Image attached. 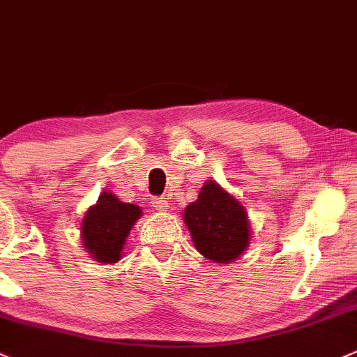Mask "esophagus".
Here are the masks:
<instances>
[{"mask_svg":"<svg viewBox=\"0 0 357 357\" xmlns=\"http://www.w3.org/2000/svg\"><path fill=\"white\" fill-rule=\"evenodd\" d=\"M152 205H154V208L159 211H167V208H169V203H167V199L164 197H158L152 199Z\"/></svg>","mask_w":357,"mask_h":357,"instance_id":"esophagus-1","label":"esophagus"}]
</instances>
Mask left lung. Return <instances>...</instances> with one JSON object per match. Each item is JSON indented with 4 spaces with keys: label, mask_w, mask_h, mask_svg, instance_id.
<instances>
[{
    "label": "left lung",
    "mask_w": 357,
    "mask_h": 357,
    "mask_svg": "<svg viewBox=\"0 0 357 357\" xmlns=\"http://www.w3.org/2000/svg\"><path fill=\"white\" fill-rule=\"evenodd\" d=\"M185 222L195 245L206 259L227 264L249 245L244 206L213 181H206L197 202L188 205Z\"/></svg>",
    "instance_id": "left-lung-1"
}]
</instances>
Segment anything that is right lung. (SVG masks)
I'll return each instance as SVG.
<instances>
[{
  "mask_svg": "<svg viewBox=\"0 0 357 357\" xmlns=\"http://www.w3.org/2000/svg\"><path fill=\"white\" fill-rule=\"evenodd\" d=\"M140 213L137 205L121 203L115 195L103 193L96 205L86 211L81 227L84 249L100 262H116Z\"/></svg>",
  "mask_w": 357,
  "mask_h": 357,
  "instance_id": "right-lung-1",
  "label": "right lung"
}]
</instances>
